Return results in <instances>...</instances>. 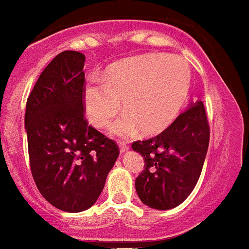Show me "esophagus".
I'll list each match as a JSON object with an SVG mask.
<instances>
[{
    "mask_svg": "<svg viewBox=\"0 0 249 249\" xmlns=\"http://www.w3.org/2000/svg\"><path fill=\"white\" fill-rule=\"evenodd\" d=\"M129 150V146L128 145H127L126 142H124V141H121L120 142V151L121 153H126V151H128Z\"/></svg>",
    "mask_w": 249,
    "mask_h": 249,
    "instance_id": "1",
    "label": "esophagus"
}]
</instances>
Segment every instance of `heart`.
I'll list each match as a JSON object with an SVG mask.
<instances>
[{"label": "heart", "mask_w": 249, "mask_h": 249, "mask_svg": "<svg viewBox=\"0 0 249 249\" xmlns=\"http://www.w3.org/2000/svg\"><path fill=\"white\" fill-rule=\"evenodd\" d=\"M192 72L186 59L168 53H149L113 65L104 79L91 75L84 90L88 118L107 126L120 110L112 133L129 136L137 128L161 132L180 113L190 95Z\"/></svg>", "instance_id": "b5f03b06"}]
</instances>
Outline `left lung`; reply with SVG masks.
I'll return each mask as SVG.
<instances>
[{
    "label": "left lung",
    "mask_w": 249,
    "mask_h": 249,
    "mask_svg": "<svg viewBox=\"0 0 249 249\" xmlns=\"http://www.w3.org/2000/svg\"><path fill=\"white\" fill-rule=\"evenodd\" d=\"M209 140L206 109L198 100L163 132L135 141L132 149L145 161L135 182L140 200L157 210H169L183 202L200 178Z\"/></svg>",
    "instance_id": "8db88e82"
}]
</instances>
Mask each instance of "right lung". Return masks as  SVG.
<instances>
[{
	"label": "right lung",
	"instance_id": "right-lung-1",
	"mask_svg": "<svg viewBox=\"0 0 249 249\" xmlns=\"http://www.w3.org/2000/svg\"><path fill=\"white\" fill-rule=\"evenodd\" d=\"M85 55L57 54L33 88L25 112L30 170L42 196L67 213L92 206L120 155L85 118Z\"/></svg>",
	"mask_w": 249,
	"mask_h": 249
}]
</instances>
